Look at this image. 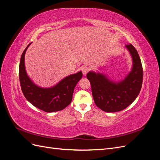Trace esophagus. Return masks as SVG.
<instances>
[{"label": "esophagus", "instance_id": "esophagus-1", "mask_svg": "<svg viewBox=\"0 0 160 160\" xmlns=\"http://www.w3.org/2000/svg\"><path fill=\"white\" fill-rule=\"evenodd\" d=\"M81 71H82V72H83V75H86L89 72V69L88 67H83L81 68Z\"/></svg>", "mask_w": 160, "mask_h": 160}]
</instances>
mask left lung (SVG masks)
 <instances>
[{"label":"left lung","instance_id":"obj_1","mask_svg":"<svg viewBox=\"0 0 160 160\" xmlns=\"http://www.w3.org/2000/svg\"><path fill=\"white\" fill-rule=\"evenodd\" d=\"M133 59V68L123 81L114 83L101 73L89 72L87 78L90 81L95 103L106 112H117L132 104L142 89L143 68L141 60L135 48L125 45Z\"/></svg>","mask_w":160,"mask_h":160}]
</instances>
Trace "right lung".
<instances>
[{"label":"right lung","instance_id":"right-lung-1","mask_svg":"<svg viewBox=\"0 0 160 160\" xmlns=\"http://www.w3.org/2000/svg\"><path fill=\"white\" fill-rule=\"evenodd\" d=\"M30 44L24 50L19 65L18 75L22 93L32 105L45 112L62 110L71 103L75 87L82 78L83 73L79 71L66 77L51 88L44 89L37 86L27 76L25 68V55Z\"/></svg>","mask_w":160,"mask_h":160}]
</instances>
